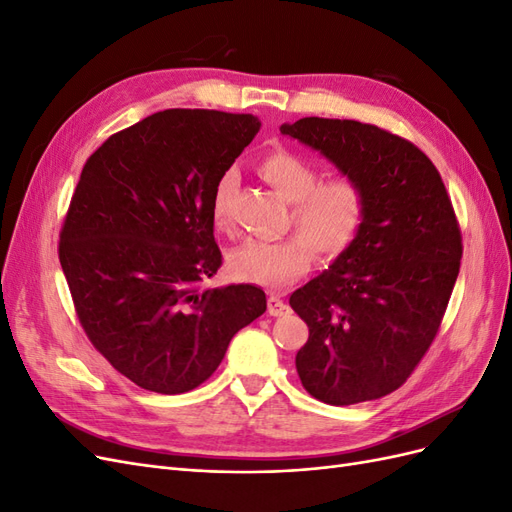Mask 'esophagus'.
Listing matches in <instances>:
<instances>
[{"instance_id":"1","label":"esophagus","mask_w":512,"mask_h":512,"mask_svg":"<svg viewBox=\"0 0 512 512\" xmlns=\"http://www.w3.org/2000/svg\"><path fill=\"white\" fill-rule=\"evenodd\" d=\"M288 305L284 303V301H280L277 297H269V314L271 316H284V314H288Z\"/></svg>"}]
</instances>
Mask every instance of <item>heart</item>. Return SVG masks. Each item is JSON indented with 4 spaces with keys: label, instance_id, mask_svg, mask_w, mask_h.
Masks as SVG:
<instances>
[{
    "label": "heart",
    "instance_id": "b5f03b06",
    "mask_svg": "<svg viewBox=\"0 0 512 512\" xmlns=\"http://www.w3.org/2000/svg\"><path fill=\"white\" fill-rule=\"evenodd\" d=\"M258 173L290 203L288 226L299 237L282 241H245L228 254V267L237 280L265 288L297 282L320 260H335L354 243L365 222L367 196L354 177L337 175L320 181L316 164L288 149H275L258 164ZM235 188V175L226 173L213 194L215 226H226V203Z\"/></svg>",
    "mask_w": 512,
    "mask_h": 512
}]
</instances>
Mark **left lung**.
Instances as JSON below:
<instances>
[{
  "instance_id": "obj_1",
  "label": "left lung",
  "mask_w": 512,
  "mask_h": 512,
  "mask_svg": "<svg viewBox=\"0 0 512 512\" xmlns=\"http://www.w3.org/2000/svg\"><path fill=\"white\" fill-rule=\"evenodd\" d=\"M282 134L363 185L365 222L333 265L290 294L307 322L305 391L352 406L397 391L436 339L461 265V230L438 168L371 123L303 117Z\"/></svg>"
}]
</instances>
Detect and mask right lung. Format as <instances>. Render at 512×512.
Returning a JSON list of instances; mask_svg holds the SVG:
<instances>
[{
    "label": "right lung",
    "mask_w": 512,
    "mask_h": 512,
    "mask_svg": "<svg viewBox=\"0 0 512 512\" xmlns=\"http://www.w3.org/2000/svg\"><path fill=\"white\" fill-rule=\"evenodd\" d=\"M258 130L254 115L168 108L108 136L83 166L59 262L89 342L145 391L196 389L265 314L258 286H203L222 267L215 188Z\"/></svg>",
    "instance_id": "1"
}]
</instances>
